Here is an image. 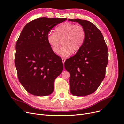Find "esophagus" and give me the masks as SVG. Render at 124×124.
<instances>
[{"label":"esophagus","mask_w":124,"mask_h":124,"mask_svg":"<svg viewBox=\"0 0 124 124\" xmlns=\"http://www.w3.org/2000/svg\"><path fill=\"white\" fill-rule=\"evenodd\" d=\"M62 63H63V64H64V63H65V62L66 59H65V58H62Z\"/></svg>","instance_id":"obj_1"}]
</instances>
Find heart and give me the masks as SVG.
<instances>
[{
  "label": "heart",
  "instance_id": "1",
  "mask_svg": "<svg viewBox=\"0 0 124 124\" xmlns=\"http://www.w3.org/2000/svg\"><path fill=\"white\" fill-rule=\"evenodd\" d=\"M55 32L50 31L46 36L47 42L52 51L57 53L62 41L63 46L58 54L63 57H69L73 52H77L83 46L86 37L84 28L81 25L70 23H63L57 26Z\"/></svg>",
  "mask_w": 124,
  "mask_h": 124
}]
</instances>
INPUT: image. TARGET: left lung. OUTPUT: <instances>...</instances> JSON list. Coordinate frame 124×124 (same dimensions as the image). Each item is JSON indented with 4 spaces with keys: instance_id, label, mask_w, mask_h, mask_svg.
Masks as SVG:
<instances>
[{
    "instance_id": "obj_1",
    "label": "left lung",
    "mask_w": 124,
    "mask_h": 124,
    "mask_svg": "<svg viewBox=\"0 0 124 124\" xmlns=\"http://www.w3.org/2000/svg\"><path fill=\"white\" fill-rule=\"evenodd\" d=\"M68 21L78 22L86 33L83 46L64 65L70 75L71 93L85 96L95 92L104 79L108 62V47L102 33L91 22L78 18Z\"/></svg>"
}]
</instances>
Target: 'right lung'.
Returning <instances> with one entry per match:
<instances>
[{"label": "right lung", "instance_id": "obj_1", "mask_svg": "<svg viewBox=\"0 0 124 124\" xmlns=\"http://www.w3.org/2000/svg\"><path fill=\"white\" fill-rule=\"evenodd\" d=\"M66 18L40 17L26 24L16 43L18 78L29 93L46 96L53 93L55 78L63 70L61 57L52 51L46 36Z\"/></svg>", "mask_w": 124, "mask_h": 124}]
</instances>
